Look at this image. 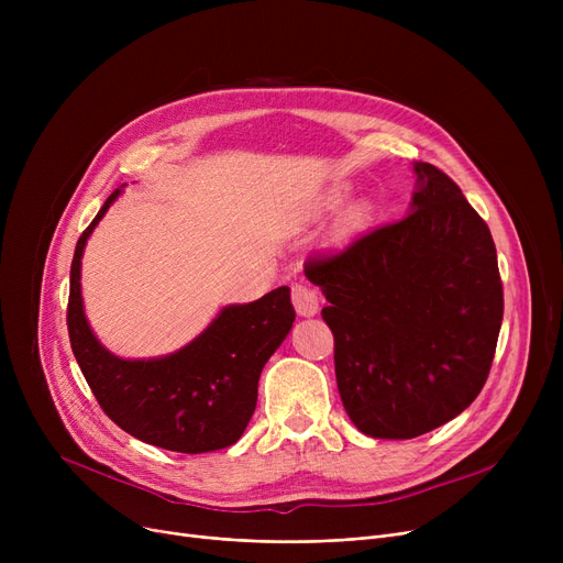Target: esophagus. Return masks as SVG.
Listing matches in <instances>:
<instances>
[{"label":"esophagus","mask_w":563,"mask_h":563,"mask_svg":"<svg viewBox=\"0 0 563 563\" xmlns=\"http://www.w3.org/2000/svg\"><path fill=\"white\" fill-rule=\"evenodd\" d=\"M291 303L301 317H312L319 310V294L306 283H294L291 285Z\"/></svg>","instance_id":"1"}]
</instances>
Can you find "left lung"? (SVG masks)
<instances>
[{
    "instance_id": "1",
    "label": "left lung",
    "mask_w": 563,
    "mask_h": 563,
    "mask_svg": "<svg viewBox=\"0 0 563 563\" xmlns=\"http://www.w3.org/2000/svg\"><path fill=\"white\" fill-rule=\"evenodd\" d=\"M410 214L308 257L329 306L335 378L365 435L408 440L482 393L505 314L486 221L440 168L416 162Z\"/></svg>"
}]
</instances>
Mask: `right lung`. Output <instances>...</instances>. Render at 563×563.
<instances>
[{"label": "right lung", "instance_id": "obj_1", "mask_svg": "<svg viewBox=\"0 0 563 563\" xmlns=\"http://www.w3.org/2000/svg\"><path fill=\"white\" fill-rule=\"evenodd\" d=\"M115 189L75 246L68 335L77 365L100 408L130 435L170 452L202 454L234 445L255 404L262 367L287 338L294 308L289 287L244 306H228L194 342L164 358L123 361L93 335L81 303V253Z\"/></svg>", "mask_w": 563, "mask_h": 563}]
</instances>
